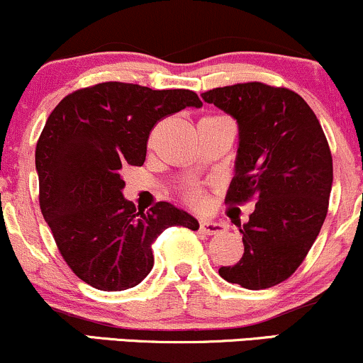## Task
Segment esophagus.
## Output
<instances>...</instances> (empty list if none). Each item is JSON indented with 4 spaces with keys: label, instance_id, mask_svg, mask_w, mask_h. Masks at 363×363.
Returning a JSON list of instances; mask_svg holds the SVG:
<instances>
[{
    "label": "esophagus",
    "instance_id": "obj_1",
    "mask_svg": "<svg viewBox=\"0 0 363 363\" xmlns=\"http://www.w3.org/2000/svg\"><path fill=\"white\" fill-rule=\"evenodd\" d=\"M199 230L205 232V234H208V235H213V234H218V232H223L225 227L218 222H211V220H201V222H199Z\"/></svg>",
    "mask_w": 363,
    "mask_h": 363
}]
</instances>
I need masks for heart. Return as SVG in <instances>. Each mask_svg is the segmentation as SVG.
<instances>
[{"instance_id":"heart-1","label":"heart","mask_w":363,"mask_h":363,"mask_svg":"<svg viewBox=\"0 0 363 363\" xmlns=\"http://www.w3.org/2000/svg\"><path fill=\"white\" fill-rule=\"evenodd\" d=\"M187 198H189V201L198 203L199 198H201V194H199L198 189H194V187H191V189L187 191Z\"/></svg>"}]
</instances>
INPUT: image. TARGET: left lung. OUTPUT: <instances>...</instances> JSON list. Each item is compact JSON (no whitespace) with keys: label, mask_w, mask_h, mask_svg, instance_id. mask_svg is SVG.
I'll return each instance as SVG.
<instances>
[{"label":"left lung","mask_w":363,"mask_h":363,"mask_svg":"<svg viewBox=\"0 0 363 363\" xmlns=\"http://www.w3.org/2000/svg\"><path fill=\"white\" fill-rule=\"evenodd\" d=\"M201 97L239 124L225 203L256 201L249 222L239 223L242 257L218 273L244 289H269L295 273L319 235L333 186L331 150L314 112L289 89L249 82Z\"/></svg>","instance_id":"obj_1"}]
</instances>
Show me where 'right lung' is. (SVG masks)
<instances>
[{
	"mask_svg": "<svg viewBox=\"0 0 363 363\" xmlns=\"http://www.w3.org/2000/svg\"><path fill=\"white\" fill-rule=\"evenodd\" d=\"M201 106L191 90L106 82L54 107L35 148L39 203L62 259L80 280L104 291L133 289L152 272V244L165 228L198 230V220L170 203L136 211L123 196L121 170L143 165L158 121Z\"/></svg>",
	"mask_w": 363,
	"mask_h": 363,
	"instance_id": "1",
	"label": "right lung"
}]
</instances>
